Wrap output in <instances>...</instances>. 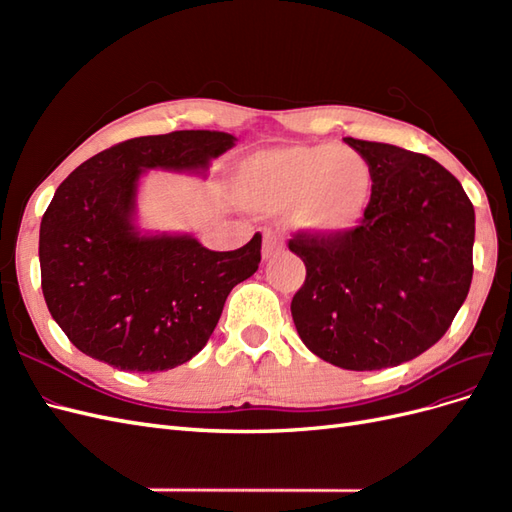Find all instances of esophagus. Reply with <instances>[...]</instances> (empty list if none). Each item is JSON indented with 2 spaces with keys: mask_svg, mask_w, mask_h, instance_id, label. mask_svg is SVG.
I'll return each instance as SVG.
<instances>
[{
  "mask_svg": "<svg viewBox=\"0 0 512 512\" xmlns=\"http://www.w3.org/2000/svg\"><path fill=\"white\" fill-rule=\"evenodd\" d=\"M284 250V241L275 235V232H265V241H262V258L269 260L275 254Z\"/></svg>",
  "mask_w": 512,
  "mask_h": 512,
  "instance_id": "1",
  "label": "esophagus"
}]
</instances>
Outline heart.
<instances>
[{
	"label": "heart",
	"instance_id": "1",
	"mask_svg": "<svg viewBox=\"0 0 512 512\" xmlns=\"http://www.w3.org/2000/svg\"><path fill=\"white\" fill-rule=\"evenodd\" d=\"M232 192L254 211L290 207L292 224L316 237L359 226L374 192V173L356 151L337 145H294L247 156L232 175Z\"/></svg>",
	"mask_w": 512,
	"mask_h": 512
}]
</instances>
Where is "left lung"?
I'll return each mask as SVG.
<instances>
[{"label": "left lung", "mask_w": 512, "mask_h": 512, "mask_svg": "<svg viewBox=\"0 0 512 512\" xmlns=\"http://www.w3.org/2000/svg\"><path fill=\"white\" fill-rule=\"evenodd\" d=\"M344 141L369 162L374 192L346 235L290 239L307 269L290 312L322 361L374 371L412 361L451 327L472 284L474 207L423 153Z\"/></svg>", "instance_id": "obj_1"}]
</instances>
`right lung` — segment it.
Instances as JSON below:
<instances>
[{
  "label": "right lung",
  "instance_id": "right-lung-1",
  "mask_svg": "<svg viewBox=\"0 0 512 512\" xmlns=\"http://www.w3.org/2000/svg\"><path fill=\"white\" fill-rule=\"evenodd\" d=\"M237 138L179 130L130 138L72 170L40 224L42 292L55 322L91 359L166 371L205 348L230 290L258 271L262 237L211 252L194 235L138 226L147 170L207 175Z\"/></svg>",
  "mask_w": 512,
  "mask_h": 512
}]
</instances>
